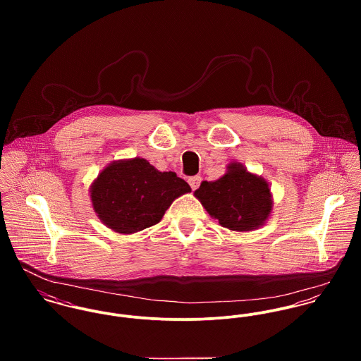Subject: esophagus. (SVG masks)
<instances>
[{"label":"esophagus","instance_id":"34e87169","mask_svg":"<svg viewBox=\"0 0 361 361\" xmlns=\"http://www.w3.org/2000/svg\"><path fill=\"white\" fill-rule=\"evenodd\" d=\"M189 185H190V188L193 189V190H196L199 186H200V182H202V178L200 176H192V178H189Z\"/></svg>","mask_w":361,"mask_h":361}]
</instances>
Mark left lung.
Segmentation results:
<instances>
[{
	"label": "left lung",
	"instance_id": "1",
	"mask_svg": "<svg viewBox=\"0 0 361 361\" xmlns=\"http://www.w3.org/2000/svg\"><path fill=\"white\" fill-rule=\"evenodd\" d=\"M195 197L221 226L235 232H252L262 226L274 206L269 183L235 161L216 180H203Z\"/></svg>",
	"mask_w": 361,
	"mask_h": 361
}]
</instances>
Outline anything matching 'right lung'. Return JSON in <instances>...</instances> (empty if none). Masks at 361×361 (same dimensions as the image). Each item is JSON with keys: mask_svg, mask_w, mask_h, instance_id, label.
I'll return each mask as SVG.
<instances>
[{"mask_svg": "<svg viewBox=\"0 0 361 361\" xmlns=\"http://www.w3.org/2000/svg\"><path fill=\"white\" fill-rule=\"evenodd\" d=\"M189 192L175 172H161L135 157L108 164L90 186V200L106 228L130 235L158 224L173 200Z\"/></svg>", "mask_w": 361, "mask_h": 361, "instance_id": "1", "label": "right lung"}]
</instances>
